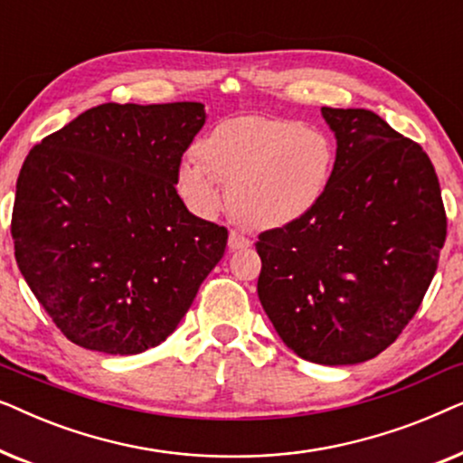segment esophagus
I'll return each instance as SVG.
<instances>
[{
    "instance_id": "34e87169",
    "label": "esophagus",
    "mask_w": 463,
    "mask_h": 463,
    "mask_svg": "<svg viewBox=\"0 0 463 463\" xmlns=\"http://www.w3.org/2000/svg\"><path fill=\"white\" fill-rule=\"evenodd\" d=\"M227 246H230V250H242V249H249L250 240L240 232H230V240H227Z\"/></svg>"
}]
</instances>
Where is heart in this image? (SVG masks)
I'll return each mask as SVG.
<instances>
[{
  "label": "heart",
  "mask_w": 463,
  "mask_h": 463,
  "mask_svg": "<svg viewBox=\"0 0 463 463\" xmlns=\"http://www.w3.org/2000/svg\"><path fill=\"white\" fill-rule=\"evenodd\" d=\"M198 160L179 168V192L198 213L223 206L255 230L297 223L318 206L331 183L335 145L325 132L287 118L242 116L219 122L195 145Z\"/></svg>",
  "instance_id": "1"
}]
</instances>
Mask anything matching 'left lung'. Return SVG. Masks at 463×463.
<instances>
[{"mask_svg": "<svg viewBox=\"0 0 463 463\" xmlns=\"http://www.w3.org/2000/svg\"><path fill=\"white\" fill-rule=\"evenodd\" d=\"M322 116L337 137L331 183L307 217L259 233L257 293L297 356L356 364L394 344L420 309L447 213L420 143L369 109Z\"/></svg>", "mask_w": 463, "mask_h": 463, "instance_id": "left-lung-1", "label": "left lung"}]
</instances>
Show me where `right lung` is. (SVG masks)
<instances>
[{
  "instance_id": "add662e5",
  "label": "right lung",
  "mask_w": 463,
  "mask_h": 463,
  "mask_svg": "<svg viewBox=\"0 0 463 463\" xmlns=\"http://www.w3.org/2000/svg\"><path fill=\"white\" fill-rule=\"evenodd\" d=\"M202 103H105L37 143L16 181L18 269L61 333L105 354L160 345L223 257L227 230L176 194Z\"/></svg>"
}]
</instances>
